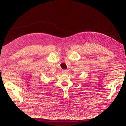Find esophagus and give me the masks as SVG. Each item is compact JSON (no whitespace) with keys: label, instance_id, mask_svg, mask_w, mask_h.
I'll list each match as a JSON object with an SVG mask.
<instances>
[{"label":"esophagus","instance_id":"esophagus-1","mask_svg":"<svg viewBox=\"0 0 126 126\" xmlns=\"http://www.w3.org/2000/svg\"><path fill=\"white\" fill-rule=\"evenodd\" d=\"M68 71H69V70H67V69H66V70H62V72H63V73H68Z\"/></svg>","mask_w":126,"mask_h":126}]
</instances>
